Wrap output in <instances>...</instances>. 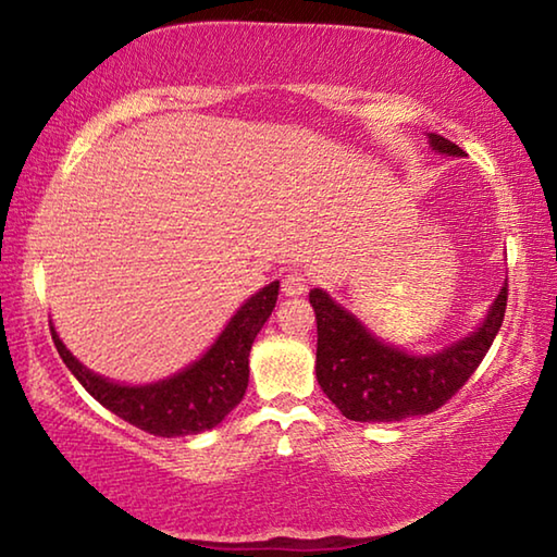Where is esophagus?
<instances>
[{"label": "esophagus", "instance_id": "obj_1", "mask_svg": "<svg viewBox=\"0 0 557 557\" xmlns=\"http://www.w3.org/2000/svg\"><path fill=\"white\" fill-rule=\"evenodd\" d=\"M309 285H312V280H309L307 272H301V270H289L287 275L282 277V292H285L287 297L305 295Z\"/></svg>", "mask_w": 557, "mask_h": 557}]
</instances>
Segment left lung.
<instances>
[{
    "mask_svg": "<svg viewBox=\"0 0 557 557\" xmlns=\"http://www.w3.org/2000/svg\"><path fill=\"white\" fill-rule=\"evenodd\" d=\"M442 154L465 152L449 139L430 135ZM508 282L498 292L484 324L461 342L430 356H412L383 344L324 289L309 292L317 314V381L344 418L395 422L442 408L492 348L506 314Z\"/></svg>",
    "mask_w": 557,
    "mask_h": 557,
    "instance_id": "8db88e82",
    "label": "left lung"
}]
</instances>
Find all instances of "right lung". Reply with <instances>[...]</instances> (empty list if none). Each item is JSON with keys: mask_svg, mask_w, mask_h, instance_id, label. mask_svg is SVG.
<instances>
[{"mask_svg": "<svg viewBox=\"0 0 557 557\" xmlns=\"http://www.w3.org/2000/svg\"><path fill=\"white\" fill-rule=\"evenodd\" d=\"M277 292L280 282L262 287L235 312L223 334L199 361L172 379L149 385H120L102 379L78 363L53 326L51 336L63 363L102 408L157 437L199 435L219 425L243 400L250 375V348L275 309Z\"/></svg>", "mask_w": 557, "mask_h": 557, "instance_id": "obj_1", "label": "right lung"}]
</instances>
